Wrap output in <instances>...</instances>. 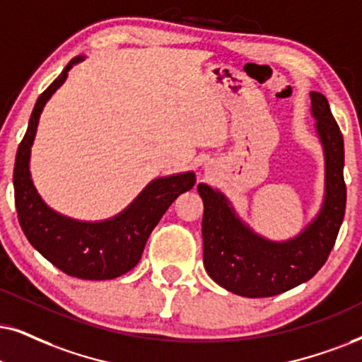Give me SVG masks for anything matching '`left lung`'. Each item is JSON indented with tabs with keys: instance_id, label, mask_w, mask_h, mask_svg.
I'll use <instances>...</instances> for the list:
<instances>
[{
	"instance_id": "8db88e82",
	"label": "left lung",
	"mask_w": 362,
	"mask_h": 362,
	"mask_svg": "<svg viewBox=\"0 0 362 362\" xmlns=\"http://www.w3.org/2000/svg\"><path fill=\"white\" fill-rule=\"evenodd\" d=\"M310 113L322 145L324 200L300 234L271 240L257 234L221 190L199 184L204 200V265L212 281L242 297H271L308 282L331 254L346 210L344 140L327 98L310 91Z\"/></svg>"
}]
</instances>
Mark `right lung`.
Instances as JSON below:
<instances>
[{
	"label": "right lung",
	"instance_id": "add662e5",
	"mask_svg": "<svg viewBox=\"0 0 362 362\" xmlns=\"http://www.w3.org/2000/svg\"><path fill=\"white\" fill-rule=\"evenodd\" d=\"M83 59L85 57L73 58L36 100L28 130L16 152L13 184L18 221L30 244L68 276L86 281H107L120 277L139 264L155 226L173 200L195 185V173L184 172L155 178L125 210L107 221H75L45 204L30 172L36 128L45 105L65 83L73 65Z\"/></svg>",
	"mask_w": 362,
	"mask_h": 362
}]
</instances>
